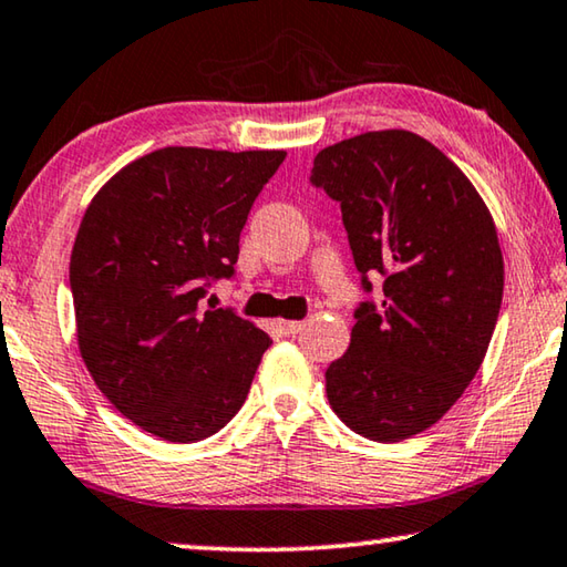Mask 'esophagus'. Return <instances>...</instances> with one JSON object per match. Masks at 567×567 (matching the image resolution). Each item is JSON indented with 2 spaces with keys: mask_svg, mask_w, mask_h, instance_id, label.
Masks as SVG:
<instances>
[{
  "mask_svg": "<svg viewBox=\"0 0 567 567\" xmlns=\"http://www.w3.org/2000/svg\"><path fill=\"white\" fill-rule=\"evenodd\" d=\"M277 328H280L282 336H298V332L305 328L302 320H280L277 322Z\"/></svg>",
  "mask_w": 567,
  "mask_h": 567,
  "instance_id": "obj_1",
  "label": "esophagus"
}]
</instances>
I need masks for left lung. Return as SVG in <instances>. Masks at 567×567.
<instances>
[{"label":"left lung","mask_w":567,"mask_h":567,"mask_svg":"<svg viewBox=\"0 0 567 567\" xmlns=\"http://www.w3.org/2000/svg\"><path fill=\"white\" fill-rule=\"evenodd\" d=\"M310 184L340 204L363 292L350 346L326 371L332 411L355 434L401 442L436 424L477 375L497 326V229L460 166L409 131L322 148Z\"/></svg>","instance_id":"1"}]
</instances>
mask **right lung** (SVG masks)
<instances>
[{
    "label": "right lung",
    "mask_w": 567,
    "mask_h": 567,
    "mask_svg": "<svg viewBox=\"0 0 567 567\" xmlns=\"http://www.w3.org/2000/svg\"><path fill=\"white\" fill-rule=\"evenodd\" d=\"M285 151L168 146L118 171L80 221L70 290L90 375L164 442L217 434L245 403L267 332L204 308L231 280L249 209Z\"/></svg>",
    "instance_id": "obj_1"
}]
</instances>
